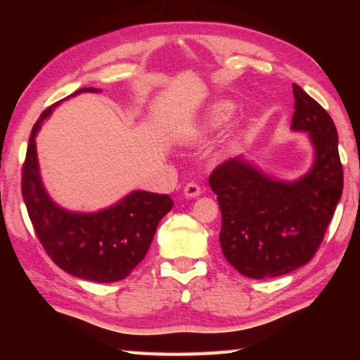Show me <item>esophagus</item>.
Wrapping results in <instances>:
<instances>
[{"label": "esophagus", "instance_id": "obj_1", "mask_svg": "<svg viewBox=\"0 0 360 360\" xmlns=\"http://www.w3.org/2000/svg\"><path fill=\"white\" fill-rule=\"evenodd\" d=\"M200 193H202V187H200L197 182H195V181L187 182L186 187H184V195H186V197L195 198V197H198Z\"/></svg>", "mask_w": 360, "mask_h": 360}]
</instances>
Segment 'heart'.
<instances>
[{"label":"heart","instance_id":"1","mask_svg":"<svg viewBox=\"0 0 360 360\" xmlns=\"http://www.w3.org/2000/svg\"><path fill=\"white\" fill-rule=\"evenodd\" d=\"M233 114V105L229 101H219L216 105H212L205 117L206 127H217L222 125L225 120L230 119V115Z\"/></svg>","mask_w":360,"mask_h":360}]
</instances>
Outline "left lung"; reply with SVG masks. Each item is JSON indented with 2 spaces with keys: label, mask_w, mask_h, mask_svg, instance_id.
Instances as JSON below:
<instances>
[{
  "label": "left lung",
  "mask_w": 360,
  "mask_h": 360,
  "mask_svg": "<svg viewBox=\"0 0 360 360\" xmlns=\"http://www.w3.org/2000/svg\"><path fill=\"white\" fill-rule=\"evenodd\" d=\"M292 129L308 131L316 158L295 182L273 181L241 158L221 163L210 174L217 195L225 259L241 275L275 278L314 257L343 191L338 133L328 112L297 84Z\"/></svg>",
  "instance_id": "8db88e82"
}]
</instances>
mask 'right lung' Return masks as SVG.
Segmentation results:
<instances>
[{"mask_svg":"<svg viewBox=\"0 0 360 360\" xmlns=\"http://www.w3.org/2000/svg\"><path fill=\"white\" fill-rule=\"evenodd\" d=\"M95 92V89H81ZM49 106L30 136L22 167V195L39 243L53 264L72 276L95 283H114L130 275L148 254L158 222L173 208L167 193L133 192L112 208L95 214L68 212L52 202L42 187L34 136Z\"/></svg>","mask_w":360,"mask_h":360,"instance_id":"obj_1","label":"right lung"}]
</instances>
